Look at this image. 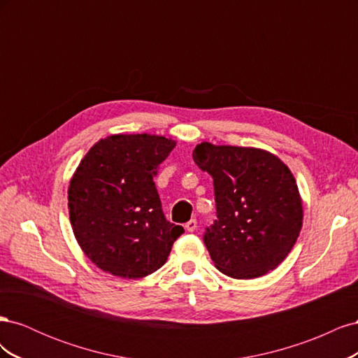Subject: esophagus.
Returning <instances> with one entry per match:
<instances>
[{"mask_svg":"<svg viewBox=\"0 0 358 358\" xmlns=\"http://www.w3.org/2000/svg\"><path fill=\"white\" fill-rule=\"evenodd\" d=\"M185 229H187V231H194L197 229V221L196 220H189L187 224H185Z\"/></svg>","mask_w":358,"mask_h":358,"instance_id":"esophagus-1","label":"esophagus"}]
</instances>
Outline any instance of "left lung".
<instances>
[{"instance_id":"1","label":"left lung","mask_w":358,"mask_h":358,"mask_svg":"<svg viewBox=\"0 0 358 358\" xmlns=\"http://www.w3.org/2000/svg\"><path fill=\"white\" fill-rule=\"evenodd\" d=\"M194 162L213 179L216 220L203 242L224 275L252 279L284 262L301 230L296 179L278 157L255 148L201 143Z\"/></svg>"}]
</instances>
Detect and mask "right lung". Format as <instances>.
<instances>
[{
    "label": "right lung",
    "instance_id": "add662e5",
    "mask_svg": "<svg viewBox=\"0 0 358 358\" xmlns=\"http://www.w3.org/2000/svg\"><path fill=\"white\" fill-rule=\"evenodd\" d=\"M176 143L149 134L100 140L83 157L69 188L70 222L94 264L136 279L167 262L185 231L166 220L154 178Z\"/></svg>",
    "mask_w": 358,
    "mask_h": 358
}]
</instances>
